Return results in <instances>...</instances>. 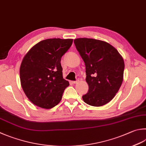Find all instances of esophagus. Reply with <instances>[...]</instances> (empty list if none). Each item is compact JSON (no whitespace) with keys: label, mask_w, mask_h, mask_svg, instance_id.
Segmentation results:
<instances>
[{"label":"esophagus","mask_w":146,"mask_h":146,"mask_svg":"<svg viewBox=\"0 0 146 146\" xmlns=\"http://www.w3.org/2000/svg\"><path fill=\"white\" fill-rule=\"evenodd\" d=\"M79 82V80H77V81H72V83H74V84H77V83H78Z\"/></svg>","instance_id":"1"}]
</instances>
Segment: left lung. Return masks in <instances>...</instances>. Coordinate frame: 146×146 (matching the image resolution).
I'll list each match as a JSON object with an SVG mask.
<instances>
[{
    "label": "left lung",
    "mask_w": 146,
    "mask_h": 146,
    "mask_svg": "<svg viewBox=\"0 0 146 146\" xmlns=\"http://www.w3.org/2000/svg\"><path fill=\"white\" fill-rule=\"evenodd\" d=\"M74 42L86 66L89 89L82 99L92 106L105 105L112 100L121 86L125 68L123 57L105 41L78 38Z\"/></svg>",
    "instance_id": "obj_1"
}]
</instances>
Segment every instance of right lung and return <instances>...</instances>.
<instances>
[{
	"mask_svg": "<svg viewBox=\"0 0 146 146\" xmlns=\"http://www.w3.org/2000/svg\"><path fill=\"white\" fill-rule=\"evenodd\" d=\"M72 42V39H45L34 45L25 55L20 68L21 85L34 105L48 109L61 101L69 82L63 78L60 62Z\"/></svg>",
	"mask_w": 146,
	"mask_h": 146,
	"instance_id": "add662e5",
	"label": "right lung"
}]
</instances>
